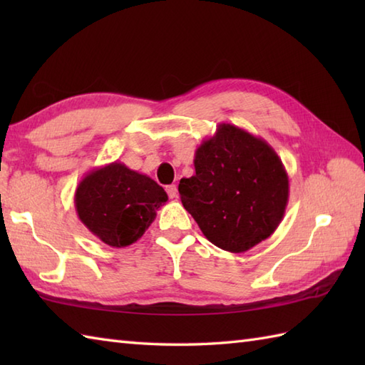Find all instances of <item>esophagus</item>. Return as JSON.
Listing matches in <instances>:
<instances>
[{
	"mask_svg": "<svg viewBox=\"0 0 365 365\" xmlns=\"http://www.w3.org/2000/svg\"><path fill=\"white\" fill-rule=\"evenodd\" d=\"M166 192H168L170 199H175L178 196V191H177L175 185H169V187H166Z\"/></svg>",
	"mask_w": 365,
	"mask_h": 365,
	"instance_id": "esophagus-1",
	"label": "esophagus"
}]
</instances>
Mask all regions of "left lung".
<instances>
[{
	"label": "left lung",
	"instance_id": "1",
	"mask_svg": "<svg viewBox=\"0 0 365 365\" xmlns=\"http://www.w3.org/2000/svg\"><path fill=\"white\" fill-rule=\"evenodd\" d=\"M195 169L178 192L208 242L246 252L274 234L289 202V175L265 139L220 123L197 147Z\"/></svg>",
	"mask_w": 365,
	"mask_h": 365
}]
</instances>
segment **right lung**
<instances>
[{
    "label": "right lung",
    "instance_id": "obj_1",
    "mask_svg": "<svg viewBox=\"0 0 365 365\" xmlns=\"http://www.w3.org/2000/svg\"><path fill=\"white\" fill-rule=\"evenodd\" d=\"M166 202V191L157 182L119 161L92 169L75 191L80 221L111 247L138 242Z\"/></svg>",
    "mask_w": 365,
    "mask_h": 365
}]
</instances>
